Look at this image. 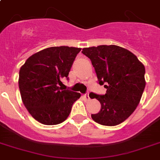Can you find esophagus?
<instances>
[{
	"instance_id": "34e87169",
	"label": "esophagus",
	"mask_w": 160,
	"mask_h": 160,
	"mask_svg": "<svg viewBox=\"0 0 160 160\" xmlns=\"http://www.w3.org/2000/svg\"><path fill=\"white\" fill-rule=\"evenodd\" d=\"M84 98L86 99V101H89V100H90L89 93H87V94H85V95H84Z\"/></svg>"
}]
</instances>
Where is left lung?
<instances>
[{"label":"left lung","mask_w":160,"mask_h":160,"mask_svg":"<svg viewBox=\"0 0 160 160\" xmlns=\"http://www.w3.org/2000/svg\"><path fill=\"white\" fill-rule=\"evenodd\" d=\"M93 65L105 95L91 96L101 102L92 119L105 126H116L128 118L139 104L146 87L145 66L134 54L115 45L83 48ZM90 96V95H89Z\"/></svg>","instance_id":"8db88e82"}]
</instances>
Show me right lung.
Listing matches in <instances>:
<instances>
[{
  "label": "right lung",
  "instance_id": "add662e5",
  "mask_svg": "<svg viewBox=\"0 0 160 160\" xmlns=\"http://www.w3.org/2000/svg\"><path fill=\"white\" fill-rule=\"evenodd\" d=\"M80 51L81 48L76 47H49L30 56L20 68L18 87L23 105L32 118L42 124L64 122L72 104L81 96L80 93L62 89L60 81L68 79V72Z\"/></svg>",
  "mask_w": 160,
  "mask_h": 160
}]
</instances>
